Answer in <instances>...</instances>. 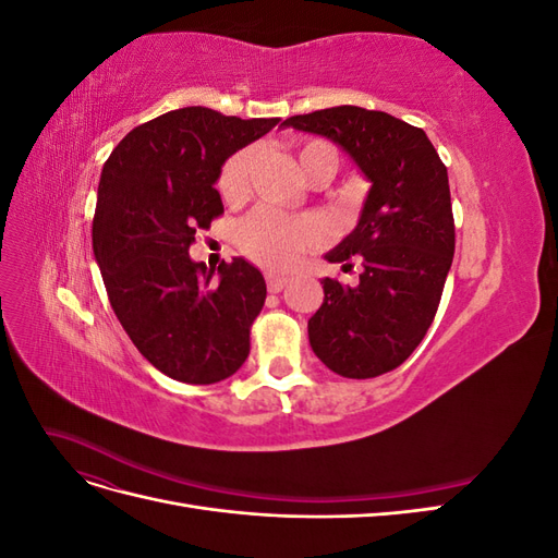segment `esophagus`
I'll return each instance as SVG.
<instances>
[{
  "label": "esophagus",
  "instance_id": "obj_1",
  "mask_svg": "<svg viewBox=\"0 0 558 558\" xmlns=\"http://www.w3.org/2000/svg\"><path fill=\"white\" fill-rule=\"evenodd\" d=\"M286 283H289V279L286 277H277V275H267V289L272 293H279L281 289H286Z\"/></svg>",
  "mask_w": 558,
  "mask_h": 558
}]
</instances>
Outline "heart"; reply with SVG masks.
<instances>
[{
	"label": "heart",
	"instance_id": "1",
	"mask_svg": "<svg viewBox=\"0 0 558 558\" xmlns=\"http://www.w3.org/2000/svg\"><path fill=\"white\" fill-rule=\"evenodd\" d=\"M253 148H240L223 162L218 172V193L226 199H242L248 191V167ZM337 150L332 144L310 140L298 148V165L310 181L330 179L337 172ZM326 238V230L314 216H283L275 209L260 207L251 211L238 228V246L251 260L269 269L291 267L302 253L318 246Z\"/></svg>",
	"mask_w": 558,
	"mask_h": 558
}]
</instances>
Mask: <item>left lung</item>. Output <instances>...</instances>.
<instances>
[{"instance_id":"left-lung-1","label":"left lung","mask_w":558,"mask_h":558,"mask_svg":"<svg viewBox=\"0 0 558 558\" xmlns=\"http://www.w3.org/2000/svg\"><path fill=\"white\" fill-rule=\"evenodd\" d=\"M340 146L369 181L359 223L326 253L361 263L359 283L324 279L310 344L332 373L379 377L424 340L453 260L447 167L426 132L384 111L332 107L281 123Z\"/></svg>"}]
</instances>
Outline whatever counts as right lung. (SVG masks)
Returning a JSON list of instances; mask_svg holds the SVG:
<instances>
[{
  "mask_svg": "<svg viewBox=\"0 0 558 558\" xmlns=\"http://www.w3.org/2000/svg\"><path fill=\"white\" fill-rule=\"evenodd\" d=\"M279 118L183 107L128 132L102 167L93 251L111 310L142 356L183 384L232 377L248 356L265 279L244 258L195 263L199 228L223 214L214 183L223 162Z\"/></svg>",
  "mask_w": 558,
  "mask_h": 558,
  "instance_id": "obj_1",
  "label": "right lung"
}]
</instances>
